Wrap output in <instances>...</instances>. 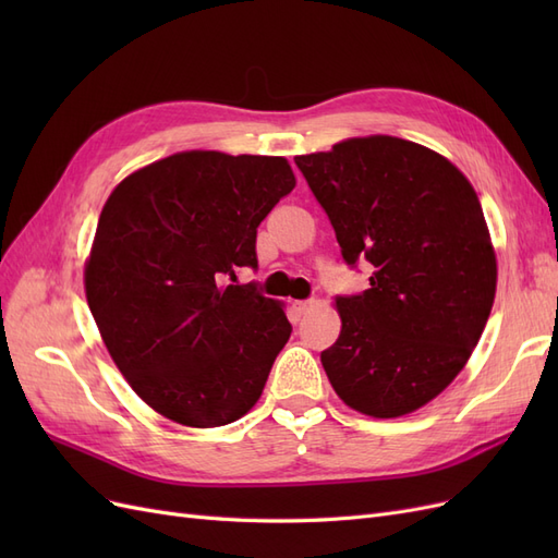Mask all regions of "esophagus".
I'll use <instances>...</instances> for the list:
<instances>
[{
  "label": "esophagus",
  "instance_id": "esophagus-1",
  "mask_svg": "<svg viewBox=\"0 0 558 558\" xmlns=\"http://www.w3.org/2000/svg\"><path fill=\"white\" fill-rule=\"evenodd\" d=\"M314 307V302L312 300H298V302H293V310H295V314H307L310 310Z\"/></svg>",
  "mask_w": 558,
  "mask_h": 558
}]
</instances>
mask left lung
<instances>
[{
    "mask_svg": "<svg viewBox=\"0 0 558 558\" xmlns=\"http://www.w3.org/2000/svg\"><path fill=\"white\" fill-rule=\"evenodd\" d=\"M349 265L375 267L363 295L337 298V342L320 353L335 393L396 418L440 396L477 347L498 263L465 174L421 144L369 134L295 156Z\"/></svg>",
    "mask_w": 558,
    "mask_h": 558,
    "instance_id": "8db88e82",
    "label": "left lung"
}]
</instances>
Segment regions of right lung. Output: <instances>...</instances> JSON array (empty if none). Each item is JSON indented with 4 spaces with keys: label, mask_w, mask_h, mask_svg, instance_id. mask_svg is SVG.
<instances>
[{
    "label": "right lung",
    "mask_w": 558,
    "mask_h": 558,
    "mask_svg": "<svg viewBox=\"0 0 558 558\" xmlns=\"http://www.w3.org/2000/svg\"><path fill=\"white\" fill-rule=\"evenodd\" d=\"M295 189L281 156L181 150L128 174L83 267L109 356L150 410L191 428L242 418L291 337L283 302L223 283L256 267V230Z\"/></svg>",
    "instance_id": "1"
}]
</instances>
